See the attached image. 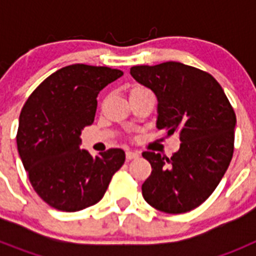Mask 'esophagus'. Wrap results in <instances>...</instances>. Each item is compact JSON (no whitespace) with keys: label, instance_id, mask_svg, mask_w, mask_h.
I'll return each instance as SVG.
<instances>
[{"label":"esophagus","instance_id":"1","mask_svg":"<svg viewBox=\"0 0 256 256\" xmlns=\"http://www.w3.org/2000/svg\"><path fill=\"white\" fill-rule=\"evenodd\" d=\"M138 152H134V151H126V160H133V159H137L138 158Z\"/></svg>","mask_w":256,"mask_h":256}]
</instances>
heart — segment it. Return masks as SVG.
Wrapping results in <instances>:
<instances>
[{
	"label": "heart",
	"mask_w": 256,
	"mask_h": 256,
	"mask_svg": "<svg viewBox=\"0 0 256 256\" xmlns=\"http://www.w3.org/2000/svg\"><path fill=\"white\" fill-rule=\"evenodd\" d=\"M144 90H146V88H144V87H134L132 90V92H137V91H144Z\"/></svg>",
	"instance_id": "b5f03b06"
}]
</instances>
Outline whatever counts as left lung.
I'll return each instance as SVG.
<instances>
[{"mask_svg": "<svg viewBox=\"0 0 256 256\" xmlns=\"http://www.w3.org/2000/svg\"><path fill=\"white\" fill-rule=\"evenodd\" d=\"M130 74L158 97V130L180 140L170 159L142 154L152 168L142 184L144 198L168 214L190 212L214 192L232 160L234 108L216 79L198 68L168 61L132 66Z\"/></svg>", "mask_w": 256, "mask_h": 256, "instance_id": "1", "label": "left lung"}]
</instances>
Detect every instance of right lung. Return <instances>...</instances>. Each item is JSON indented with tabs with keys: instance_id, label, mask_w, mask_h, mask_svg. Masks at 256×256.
I'll return each mask as SVG.
<instances>
[{
	"instance_id": "right-lung-1",
	"label": "right lung",
	"mask_w": 256,
	"mask_h": 256,
	"mask_svg": "<svg viewBox=\"0 0 256 256\" xmlns=\"http://www.w3.org/2000/svg\"><path fill=\"white\" fill-rule=\"evenodd\" d=\"M123 76L119 69L74 64L47 76L20 112L18 151L32 187L61 212L97 204L126 162L122 148L92 158L80 150V132L94 120L97 96Z\"/></svg>"
}]
</instances>
